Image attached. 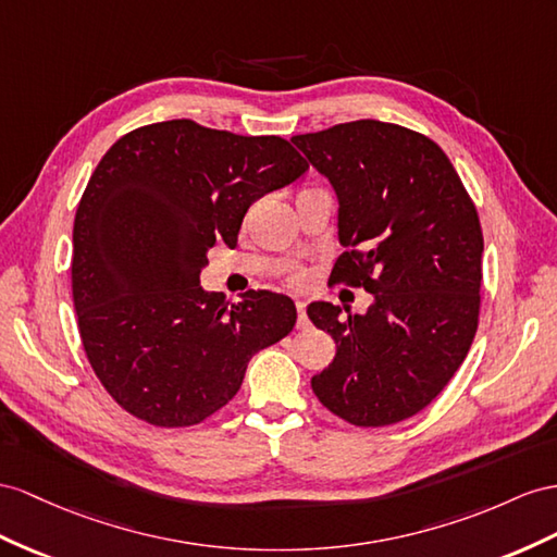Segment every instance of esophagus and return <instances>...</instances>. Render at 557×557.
<instances>
[{
	"instance_id": "obj_1",
	"label": "esophagus",
	"mask_w": 557,
	"mask_h": 557,
	"mask_svg": "<svg viewBox=\"0 0 557 557\" xmlns=\"http://www.w3.org/2000/svg\"><path fill=\"white\" fill-rule=\"evenodd\" d=\"M296 312H298L296 326H298V330H304V326L308 324V318H306V304H304V301H296Z\"/></svg>"
}]
</instances>
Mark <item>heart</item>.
<instances>
[{"label":"heart","instance_id":"1","mask_svg":"<svg viewBox=\"0 0 557 557\" xmlns=\"http://www.w3.org/2000/svg\"><path fill=\"white\" fill-rule=\"evenodd\" d=\"M304 280H306V275H304V273H296V275H294V282H296V284H301Z\"/></svg>","mask_w":557,"mask_h":557}]
</instances>
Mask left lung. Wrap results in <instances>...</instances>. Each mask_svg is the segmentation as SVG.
Here are the masks:
<instances>
[{"mask_svg": "<svg viewBox=\"0 0 557 557\" xmlns=\"http://www.w3.org/2000/svg\"><path fill=\"white\" fill-rule=\"evenodd\" d=\"M292 143L338 199L348 251L332 275L374 296L362 315L308 306L336 344L312 393L352 425L405 421L435 400L473 344L484 249L475 205L437 143L405 126L358 120Z\"/></svg>", "mask_w": 557, "mask_h": 557, "instance_id": "1", "label": "left lung"}]
</instances>
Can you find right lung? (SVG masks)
<instances>
[{
    "label": "right lung",
    "instance_id": "add662e5",
    "mask_svg": "<svg viewBox=\"0 0 557 557\" xmlns=\"http://www.w3.org/2000/svg\"><path fill=\"white\" fill-rule=\"evenodd\" d=\"M308 164L280 136L193 120L122 136L84 190L73 231V298L96 376L129 414L195 425L233 400L256 352L294 330L296 306L247 292L227 308L199 287L209 249L237 245L247 209Z\"/></svg>",
    "mask_w": 557,
    "mask_h": 557
}]
</instances>
